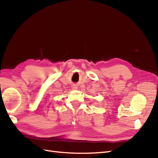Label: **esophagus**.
<instances>
[{"instance_id":"esophagus-1","label":"esophagus","mask_w":158,"mask_h":158,"mask_svg":"<svg viewBox=\"0 0 158 158\" xmlns=\"http://www.w3.org/2000/svg\"><path fill=\"white\" fill-rule=\"evenodd\" d=\"M73 89H78V88L76 87V85H74V86L73 87Z\"/></svg>"}]
</instances>
